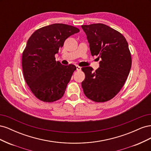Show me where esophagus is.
Wrapping results in <instances>:
<instances>
[{
    "mask_svg": "<svg viewBox=\"0 0 151 151\" xmlns=\"http://www.w3.org/2000/svg\"><path fill=\"white\" fill-rule=\"evenodd\" d=\"M76 68H77V70H78V71H80L81 70V67L80 66H79V65H76Z\"/></svg>",
    "mask_w": 151,
    "mask_h": 151,
    "instance_id": "esophagus-1",
    "label": "esophagus"
}]
</instances>
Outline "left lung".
<instances>
[{"label": "left lung", "mask_w": 151, "mask_h": 151, "mask_svg": "<svg viewBox=\"0 0 151 151\" xmlns=\"http://www.w3.org/2000/svg\"><path fill=\"white\" fill-rule=\"evenodd\" d=\"M87 35L92 56L101 58L99 67L82 68V88L87 98L102 103L113 98L123 88L132 65L131 53L120 32L101 23L81 26Z\"/></svg>", "instance_id": "8db88e82"}]
</instances>
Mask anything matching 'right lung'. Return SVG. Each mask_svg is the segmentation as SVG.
I'll return each instance as SVG.
<instances>
[{"instance_id":"right-lung-1","label":"right lung","mask_w":151,"mask_h":151,"mask_svg":"<svg viewBox=\"0 0 151 151\" xmlns=\"http://www.w3.org/2000/svg\"><path fill=\"white\" fill-rule=\"evenodd\" d=\"M78 32L74 26L56 23L37 29L28 39L22 53V71L31 92L41 101L53 102L64 94L76 67L62 65L55 55L68 37Z\"/></svg>"}]
</instances>
